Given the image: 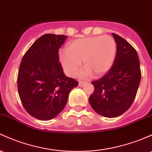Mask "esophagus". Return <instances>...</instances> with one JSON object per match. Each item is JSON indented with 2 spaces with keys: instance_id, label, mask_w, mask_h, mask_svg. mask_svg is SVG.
Returning <instances> with one entry per match:
<instances>
[{
  "instance_id": "esophagus-1",
  "label": "esophagus",
  "mask_w": 152,
  "mask_h": 152,
  "mask_svg": "<svg viewBox=\"0 0 152 152\" xmlns=\"http://www.w3.org/2000/svg\"><path fill=\"white\" fill-rule=\"evenodd\" d=\"M86 84V82H84V81H79V86H81H81H84V85H85Z\"/></svg>"
}]
</instances>
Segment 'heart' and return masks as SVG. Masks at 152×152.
<instances>
[{
	"label": "heart",
	"instance_id": "b5f03b06",
	"mask_svg": "<svg viewBox=\"0 0 152 152\" xmlns=\"http://www.w3.org/2000/svg\"><path fill=\"white\" fill-rule=\"evenodd\" d=\"M117 45L114 38L100 35L81 38L70 42L66 51L60 53V61L70 76H74L83 61L86 68L81 72V78H89L95 73L100 76L110 69L114 62Z\"/></svg>",
	"mask_w": 152,
	"mask_h": 152
}]
</instances>
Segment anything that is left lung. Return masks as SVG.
Listing matches in <instances>:
<instances>
[{
  "label": "left lung",
  "instance_id": "8db88e82",
  "mask_svg": "<svg viewBox=\"0 0 152 152\" xmlns=\"http://www.w3.org/2000/svg\"><path fill=\"white\" fill-rule=\"evenodd\" d=\"M117 53L113 67L102 78L92 81L94 91L89 101L93 110L106 118H116L129 109L141 78L137 52L126 39L113 33Z\"/></svg>",
  "mask_w": 152,
  "mask_h": 152
}]
</instances>
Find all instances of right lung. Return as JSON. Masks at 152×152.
Returning a JSON list of instances; mask_svg holds the SVG:
<instances>
[{"instance_id": "right-lung-1", "label": "right lung", "mask_w": 152, "mask_h": 152, "mask_svg": "<svg viewBox=\"0 0 152 152\" xmlns=\"http://www.w3.org/2000/svg\"><path fill=\"white\" fill-rule=\"evenodd\" d=\"M67 36L45 34L33 43L21 60L18 91L26 112L42 121L56 118L79 82L67 77L59 62L58 50Z\"/></svg>"}]
</instances>
